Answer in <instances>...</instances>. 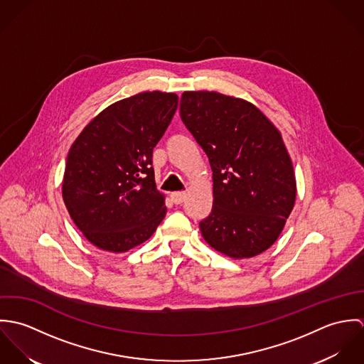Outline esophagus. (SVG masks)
<instances>
[{"mask_svg": "<svg viewBox=\"0 0 364 364\" xmlns=\"http://www.w3.org/2000/svg\"><path fill=\"white\" fill-rule=\"evenodd\" d=\"M171 199H172V202H173L175 205H181V203L185 202L186 193H185V192H172V193H171Z\"/></svg>", "mask_w": 364, "mask_h": 364, "instance_id": "obj_1", "label": "esophagus"}]
</instances>
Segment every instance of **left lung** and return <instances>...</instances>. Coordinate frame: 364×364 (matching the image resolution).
<instances>
[{
	"instance_id": "obj_1",
	"label": "left lung",
	"mask_w": 364,
	"mask_h": 364,
	"mask_svg": "<svg viewBox=\"0 0 364 364\" xmlns=\"http://www.w3.org/2000/svg\"><path fill=\"white\" fill-rule=\"evenodd\" d=\"M181 117L208 154L213 208L199 227L211 248L252 258L282 234L296 202V175L277 127L251 102L185 91Z\"/></svg>"
}]
</instances>
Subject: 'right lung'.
Returning <instances> with one entry per match:
<instances>
[{
	"label": "right lung",
	"instance_id": "1",
	"mask_svg": "<svg viewBox=\"0 0 364 364\" xmlns=\"http://www.w3.org/2000/svg\"><path fill=\"white\" fill-rule=\"evenodd\" d=\"M172 92H141L107 106L73 143L63 200L97 248L120 254L147 241L166 214L153 150L178 107Z\"/></svg>",
	"mask_w": 364,
	"mask_h": 364
}]
</instances>
